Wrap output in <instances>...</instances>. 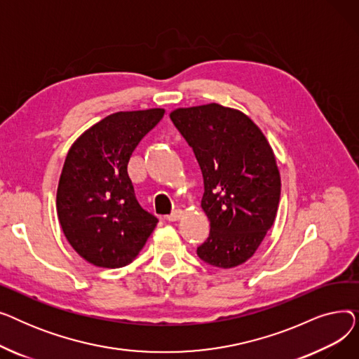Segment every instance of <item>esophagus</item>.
Instances as JSON below:
<instances>
[{"label": "esophagus", "instance_id": "obj_1", "mask_svg": "<svg viewBox=\"0 0 359 359\" xmlns=\"http://www.w3.org/2000/svg\"><path fill=\"white\" fill-rule=\"evenodd\" d=\"M183 211L182 210H176V211H173L172 214H170V215H167V221H179L182 217H183Z\"/></svg>", "mask_w": 359, "mask_h": 359}]
</instances>
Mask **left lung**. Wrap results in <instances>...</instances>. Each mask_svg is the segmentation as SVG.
Here are the masks:
<instances>
[{"label": "left lung", "instance_id": "1", "mask_svg": "<svg viewBox=\"0 0 359 359\" xmlns=\"http://www.w3.org/2000/svg\"><path fill=\"white\" fill-rule=\"evenodd\" d=\"M170 119L194 148L203 176L201 206L211 230L196 253L217 268L238 266L255 255L276 217L280 175L273 151L237 109L179 107Z\"/></svg>", "mask_w": 359, "mask_h": 359}]
</instances>
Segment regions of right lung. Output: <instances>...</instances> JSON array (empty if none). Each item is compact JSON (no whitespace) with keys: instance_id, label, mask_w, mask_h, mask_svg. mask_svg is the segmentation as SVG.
Returning a JSON list of instances; mask_svg holds the SVG:
<instances>
[{"instance_id":"obj_1","label":"right lung","mask_w":359,"mask_h":359,"mask_svg":"<svg viewBox=\"0 0 359 359\" xmlns=\"http://www.w3.org/2000/svg\"><path fill=\"white\" fill-rule=\"evenodd\" d=\"M164 111L111 113L68 151L56 191V212L72 249L94 266L128 265L156 229L157 217L135 198L128 163Z\"/></svg>"}]
</instances>
